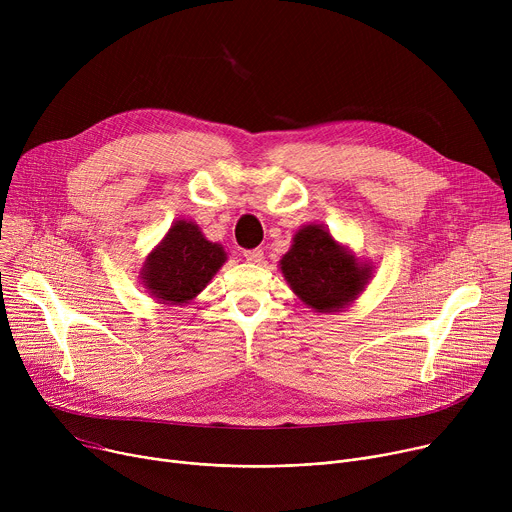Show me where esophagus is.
I'll return each mask as SVG.
<instances>
[{"instance_id": "esophagus-1", "label": "esophagus", "mask_w": 512, "mask_h": 512, "mask_svg": "<svg viewBox=\"0 0 512 512\" xmlns=\"http://www.w3.org/2000/svg\"><path fill=\"white\" fill-rule=\"evenodd\" d=\"M243 257L249 261V263H261L263 261V249H247L243 253Z\"/></svg>"}]
</instances>
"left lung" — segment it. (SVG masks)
<instances>
[{
  "label": "left lung",
  "mask_w": 512,
  "mask_h": 512,
  "mask_svg": "<svg viewBox=\"0 0 512 512\" xmlns=\"http://www.w3.org/2000/svg\"><path fill=\"white\" fill-rule=\"evenodd\" d=\"M282 273L310 308L337 312L363 292L371 267L357 263L329 230L308 224L296 232L292 249L282 259Z\"/></svg>",
  "instance_id": "obj_1"
}]
</instances>
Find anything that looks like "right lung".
<instances>
[{
	"mask_svg": "<svg viewBox=\"0 0 512 512\" xmlns=\"http://www.w3.org/2000/svg\"><path fill=\"white\" fill-rule=\"evenodd\" d=\"M224 261V249L206 241L198 224L179 220L149 255L143 280L163 304H188L206 288Z\"/></svg>",
	"mask_w": 512,
	"mask_h": 512,
	"instance_id": "right-lung-1",
	"label": "right lung"
}]
</instances>
